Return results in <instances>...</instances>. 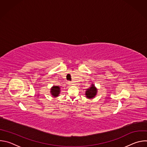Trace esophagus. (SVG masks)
<instances>
[{"instance_id": "esophagus-1", "label": "esophagus", "mask_w": 147, "mask_h": 147, "mask_svg": "<svg viewBox=\"0 0 147 147\" xmlns=\"http://www.w3.org/2000/svg\"><path fill=\"white\" fill-rule=\"evenodd\" d=\"M68 84H69V86H71V85H72V83H71V82H70V81H69V82H68Z\"/></svg>"}]
</instances>
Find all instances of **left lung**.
<instances>
[{
	"label": "left lung",
	"instance_id": "1",
	"mask_svg": "<svg viewBox=\"0 0 147 147\" xmlns=\"http://www.w3.org/2000/svg\"><path fill=\"white\" fill-rule=\"evenodd\" d=\"M96 92L97 90L92 84V86L89 89L87 90V91L86 92V95L88 98H92L95 96Z\"/></svg>",
	"mask_w": 147,
	"mask_h": 147
}]
</instances>
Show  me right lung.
<instances>
[{
  "label": "right lung",
  "instance_id": "obj_1",
  "mask_svg": "<svg viewBox=\"0 0 147 147\" xmlns=\"http://www.w3.org/2000/svg\"><path fill=\"white\" fill-rule=\"evenodd\" d=\"M52 95L56 97L60 93V88L58 86H54L51 89V91Z\"/></svg>",
  "mask_w": 147,
  "mask_h": 147
}]
</instances>
